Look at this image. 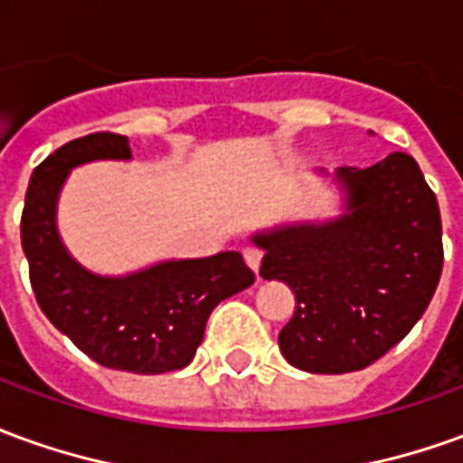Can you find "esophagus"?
<instances>
[{"label":"esophagus","instance_id":"obj_1","mask_svg":"<svg viewBox=\"0 0 463 463\" xmlns=\"http://www.w3.org/2000/svg\"><path fill=\"white\" fill-rule=\"evenodd\" d=\"M242 258L248 262V268L250 270H260V260H262V252L258 248H242Z\"/></svg>","mask_w":463,"mask_h":463}]
</instances>
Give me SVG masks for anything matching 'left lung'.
Listing matches in <instances>:
<instances>
[{
  "label": "left lung",
  "instance_id": "8db88e82",
  "mask_svg": "<svg viewBox=\"0 0 463 463\" xmlns=\"http://www.w3.org/2000/svg\"><path fill=\"white\" fill-rule=\"evenodd\" d=\"M337 181L347 191L342 218L252 238L265 250L262 278L295 292L282 354L315 374L364 369L404 340L444 265L437 195L409 153L342 165Z\"/></svg>",
  "mask_w": 463,
  "mask_h": 463
}]
</instances>
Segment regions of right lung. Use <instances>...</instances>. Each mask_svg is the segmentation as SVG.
<instances>
[{"instance_id":"add662e5","label":"right lung","mask_w":463,"mask_h":463,"mask_svg":"<svg viewBox=\"0 0 463 463\" xmlns=\"http://www.w3.org/2000/svg\"><path fill=\"white\" fill-rule=\"evenodd\" d=\"M131 158L128 138L101 131L64 143L29 178L22 248L36 302L56 330L99 364L133 374L183 369L203 342L213 307L250 288L255 272L241 252L171 260L126 278L84 270L56 232V198L74 165Z\"/></svg>"}]
</instances>
